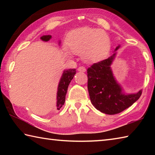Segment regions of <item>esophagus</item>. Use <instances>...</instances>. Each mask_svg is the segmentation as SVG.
<instances>
[{
	"label": "esophagus",
	"instance_id": "obj_1",
	"mask_svg": "<svg viewBox=\"0 0 155 155\" xmlns=\"http://www.w3.org/2000/svg\"><path fill=\"white\" fill-rule=\"evenodd\" d=\"M78 70L79 72H86V68L83 66H81L78 68Z\"/></svg>",
	"mask_w": 155,
	"mask_h": 155
}]
</instances>
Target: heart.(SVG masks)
<instances>
[{
	"label": "heart",
	"mask_w": 155,
	"mask_h": 155,
	"mask_svg": "<svg viewBox=\"0 0 155 155\" xmlns=\"http://www.w3.org/2000/svg\"><path fill=\"white\" fill-rule=\"evenodd\" d=\"M67 44L70 52L81 54L84 61L89 63L104 59L111 49V41L108 35L99 28L90 27L72 31L68 35ZM66 53H68L67 51Z\"/></svg>",
	"instance_id": "1"
}]
</instances>
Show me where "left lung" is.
Instances as JSON below:
<instances>
[{
  "label": "left lung",
  "mask_w": 155,
  "mask_h": 155,
  "mask_svg": "<svg viewBox=\"0 0 155 155\" xmlns=\"http://www.w3.org/2000/svg\"><path fill=\"white\" fill-rule=\"evenodd\" d=\"M120 46L108 59L94 64L87 69V88L91 103L96 109L108 115L119 114L140 98L141 90L126 94L113 74L111 65Z\"/></svg>",
  "instance_id": "left-lung-1"
}]
</instances>
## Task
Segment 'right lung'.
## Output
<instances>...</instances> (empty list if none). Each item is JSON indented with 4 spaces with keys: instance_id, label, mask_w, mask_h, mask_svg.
Instances as JSON below:
<instances>
[{
    "instance_id": "right-lung-1",
    "label": "right lung",
    "mask_w": 155,
    "mask_h": 155,
    "mask_svg": "<svg viewBox=\"0 0 155 155\" xmlns=\"http://www.w3.org/2000/svg\"><path fill=\"white\" fill-rule=\"evenodd\" d=\"M52 38L51 35H43L40 39L44 41H48L51 40ZM60 44V41H59ZM76 69H69L65 70L59 81L58 88H57V109L59 110L65 103V95L67 94L68 87L69 86L70 83L71 82L73 77L75 75Z\"/></svg>"
}]
</instances>
